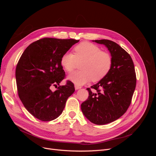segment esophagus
<instances>
[{
    "label": "esophagus",
    "mask_w": 156,
    "mask_h": 156,
    "mask_svg": "<svg viewBox=\"0 0 156 156\" xmlns=\"http://www.w3.org/2000/svg\"><path fill=\"white\" fill-rule=\"evenodd\" d=\"M81 88V87H80V86H79V85H77V84H75V90H78V89Z\"/></svg>",
    "instance_id": "esophagus-1"
}]
</instances>
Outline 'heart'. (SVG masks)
Here are the masks:
<instances>
[{
  "instance_id": "1",
  "label": "heart",
  "mask_w": 156,
  "mask_h": 156,
  "mask_svg": "<svg viewBox=\"0 0 156 156\" xmlns=\"http://www.w3.org/2000/svg\"><path fill=\"white\" fill-rule=\"evenodd\" d=\"M81 70L69 75V79L77 85H83L90 80L93 82L101 81L109 73L112 65V58L108 52L101 51L100 47L84 41L73 48V54L64 53L60 64L68 73L73 72L77 62H81Z\"/></svg>"
}]
</instances>
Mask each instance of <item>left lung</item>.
Returning a JSON list of instances; mask_svg holds the SVG:
<instances>
[{
  "mask_svg": "<svg viewBox=\"0 0 156 156\" xmlns=\"http://www.w3.org/2000/svg\"><path fill=\"white\" fill-rule=\"evenodd\" d=\"M105 45L110 51L112 68L107 76L91 88L89 96L81 104L87 119L98 125H104L117 120L129 108L136 87V73L131 56L115 42L108 40H95Z\"/></svg>",
  "mask_w": 156,
  "mask_h": 156,
  "instance_id": "left-lung-1",
  "label": "left lung"
}]
</instances>
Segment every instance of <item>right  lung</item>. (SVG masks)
Segmentation results:
<instances>
[{
    "label": "right lung",
    "mask_w": 156,
    "mask_h": 156,
    "mask_svg": "<svg viewBox=\"0 0 156 156\" xmlns=\"http://www.w3.org/2000/svg\"><path fill=\"white\" fill-rule=\"evenodd\" d=\"M79 40L44 37L27 47L19 60L16 79L19 97L30 114L41 121H51L62 112L68 98L75 91L67 81L52 92L65 78L62 55Z\"/></svg>",
    "instance_id": "add662e5"
}]
</instances>
